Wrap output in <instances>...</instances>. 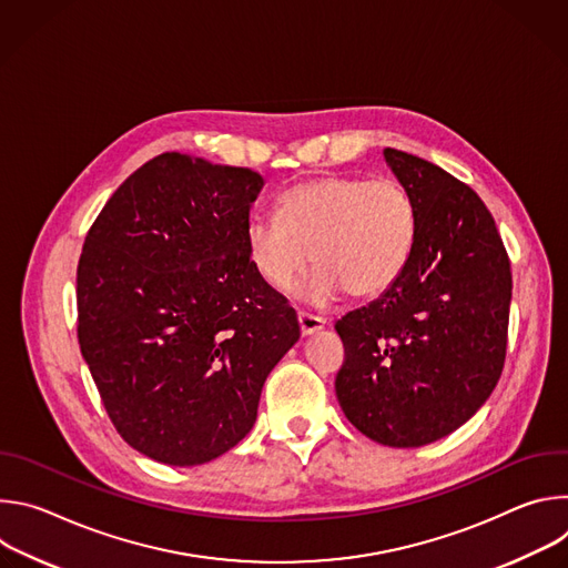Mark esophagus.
I'll list each match as a JSON object with an SVG mask.
<instances>
[{
	"label": "esophagus",
	"instance_id": "1",
	"mask_svg": "<svg viewBox=\"0 0 568 568\" xmlns=\"http://www.w3.org/2000/svg\"><path fill=\"white\" fill-rule=\"evenodd\" d=\"M326 323H328V318L310 314V312H298V326H301V333H303L305 337L326 328Z\"/></svg>",
	"mask_w": 568,
	"mask_h": 568
}]
</instances>
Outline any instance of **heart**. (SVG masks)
Here are the masks:
<instances>
[{
  "label": "heart",
  "mask_w": 568,
  "mask_h": 568,
  "mask_svg": "<svg viewBox=\"0 0 568 568\" xmlns=\"http://www.w3.org/2000/svg\"><path fill=\"white\" fill-rule=\"evenodd\" d=\"M416 206L399 182L326 175L292 186L278 215H254L247 252L272 287L287 292L318 265L303 296L326 303L342 292L353 298L384 294L409 263Z\"/></svg>",
  "instance_id": "obj_1"
}]
</instances>
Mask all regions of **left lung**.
Instances as JSON below:
<instances>
[{"label": "left lung", "instance_id": "obj_1", "mask_svg": "<svg viewBox=\"0 0 568 568\" xmlns=\"http://www.w3.org/2000/svg\"><path fill=\"white\" fill-rule=\"evenodd\" d=\"M416 206L399 278L335 323L346 359L335 388L371 440L423 447L467 423L495 390L508 346L513 274L495 217L463 182L386 148Z\"/></svg>", "mask_w": 568, "mask_h": 568}]
</instances>
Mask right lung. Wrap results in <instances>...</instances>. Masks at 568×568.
Returning a JSON list of instances; mask_svg holds the SVG:
<instances>
[{
	"label": "right lung",
	"mask_w": 568,
	"mask_h": 568,
	"mask_svg": "<svg viewBox=\"0 0 568 568\" xmlns=\"http://www.w3.org/2000/svg\"><path fill=\"white\" fill-rule=\"evenodd\" d=\"M263 178L164 152L88 231L75 274L78 344L121 438L166 465L245 438L263 384L298 342L294 307L254 270Z\"/></svg>",
	"instance_id": "obj_1"
}]
</instances>
